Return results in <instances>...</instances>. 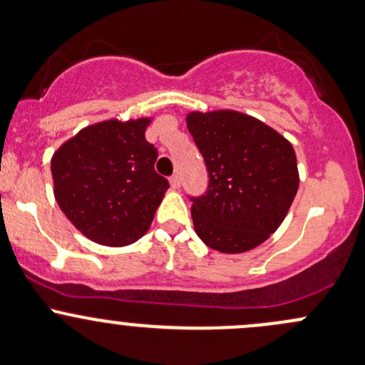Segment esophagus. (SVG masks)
Instances as JSON below:
<instances>
[{"label":"esophagus","instance_id":"1","mask_svg":"<svg viewBox=\"0 0 365 365\" xmlns=\"http://www.w3.org/2000/svg\"><path fill=\"white\" fill-rule=\"evenodd\" d=\"M170 186H172V190H179V187H181V179H179V175H172Z\"/></svg>","mask_w":365,"mask_h":365}]
</instances>
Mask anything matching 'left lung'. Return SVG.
Listing matches in <instances>:
<instances>
[{
    "label": "left lung",
    "mask_w": 365,
    "mask_h": 365,
    "mask_svg": "<svg viewBox=\"0 0 365 365\" xmlns=\"http://www.w3.org/2000/svg\"><path fill=\"white\" fill-rule=\"evenodd\" d=\"M186 125L210 178L207 193L191 198L200 240L225 254L261 245L282 225L299 187L292 144L233 109L187 113Z\"/></svg>",
    "instance_id": "1"
}]
</instances>
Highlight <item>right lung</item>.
Returning a JSON list of instances; mask_svg holds the SVG:
<instances>
[{
    "label": "right lung",
    "mask_w": 365,
    "mask_h": 365,
    "mask_svg": "<svg viewBox=\"0 0 365 365\" xmlns=\"http://www.w3.org/2000/svg\"><path fill=\"white\" fill-rule=\"evenodd\" d=\"M150 123L151 118L99 121L53 153L58 207L96 244H134L165 197L168 181L155 172L158 151L144 135Z\"/></svg>",
    "instance_id": "1"
}]
</instances>
